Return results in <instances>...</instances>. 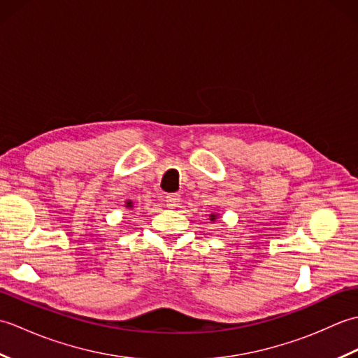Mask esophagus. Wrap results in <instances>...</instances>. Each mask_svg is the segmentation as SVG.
Returning <instances> with one entry per match:
<instances>
[{"instance_id":"1","label":"esophagus","mask_w":358,"mask_h":358,"mask_svg":"<svg viewBox=\"0 0 358 358\" xmlns=\"http://www.w3.org/2000/svg\"><path fill=\"white\" fill-rule=\"evenodd\" d=\"M178 203H180V195L178 194H167L166 195V206L167 208H171V209L177 208Z\"/></svg>"}]
</instances>
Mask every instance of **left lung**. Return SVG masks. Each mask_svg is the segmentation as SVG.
Instances as JSON below:
<instances>
[{
    "instance_id": "obj_1",
    "label": "left lung",
    "mask_w": 358,
    "mask_h": 358,
    "mask_svg": "<svg viewBox=\"0 0 358 358\" xmlns=\"http://www.w3.org/2000/svg\"><path fill=\"white\" fill-rule=\"evenodd\" d=\"M212 220H214V215H212Z\"/></svg>"
}]
</instances>
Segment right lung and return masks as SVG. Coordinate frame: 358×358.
I'll return each instance as SVG.
<instances>
[{"label": "right lung", "instance_id": "add662e5", "mask_svg": "<svg viewBox=\"0 0 358 358\" xmlns=\"http://www.w3.org/2000/svg\"><path fill=\"white\" fill-rule=\"evenodd\" d=\"M131 206H132V203H131V201H129V203H127V208H131Z\"/></svg>", "mask_w": 358, "mask_h": 358}]
</instances>
